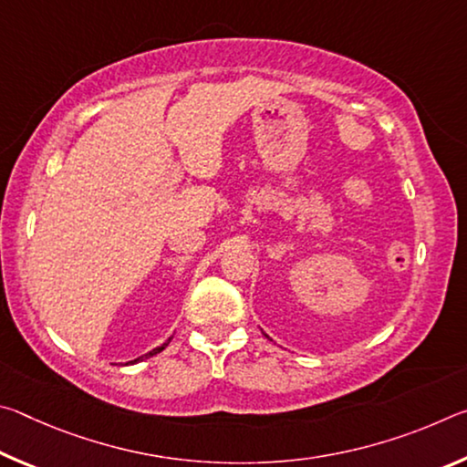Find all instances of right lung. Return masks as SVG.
Instances as JSON below:
<instances>
[{"mask_svg": "<svg viewBox=\"0 0 467 467\" xmlns=\"http://www.w3.org/2000/svg\"><path fill=\"white\" fill-rule=\"evenodd\" d=\"M169 342H171V337H169V339H167V342H164L162 346H158V348H154V350H152V352H148V354H144V357L148 358V357H154V354H158V352H162V350H164V348H167V346H169ZM144 357H140L138 360H141V358H144ZM131 362H136V360H131Z\"/></svg>", "mask_w": 467, "mask_h": 467, "instance_id": "add662e5", "label": "right lung"}]
</instances>
